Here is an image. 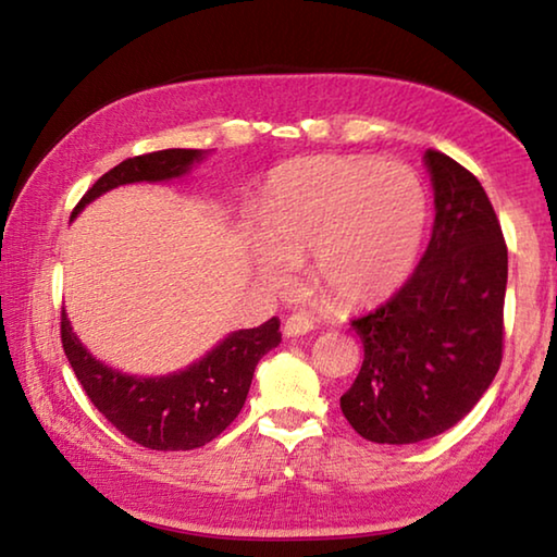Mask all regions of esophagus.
<instances>
[{
  "label": "esophagus",
  "instance_id": "esophagus-1",
  "mask_svg": "<svg viewBox=\"0 0 557 557\" xmlns=\"http://www.w3.org/2000/svg\"><path fill=\"white\" fill-rule=\"evenodd\" d=\"M282 329H285V336H305L312 332L314 322H312V317H307V314H292L285 319V326Z\"/></svg>",
  "mask_w": 557,
  "mask_h": 557
}]
</instances>
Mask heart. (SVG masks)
Wrapping results in <instances>:
<instances>
[{"label": "heart", "mask_w": 557, "mask_h": 557, "mask_svg": "<svg viewBox=\"0 0 557 557\" xmlns=\"http://www.w3.org/2000/svg\"><path fill=\"white\" fill-rule=\"evenodd\" d=\"M428 225L418 174L371 157L314 154L280 166L250 231L260 277L287 287L312 258V282L338 307L393 295L410 277Z\"/></svg>", "instance_id": "heart-1"}]
</instances>
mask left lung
<instances>
[{"label": "left lung", "instance_id": "1", "mask_svg": "<svg viewBox=\"0 0 557 557\" xmlns=\"http://www.w3.org/2000/svg\"><path fill=\"white\" fill-rule=\"evenodd\" d=\"M435 225L405 285L351 319L363 366L342 395L358 435L412 445L455 428L492 385L504 358L508 250L479 178L428 149Z\"/></svg>", "mask_w": 557, "mask_h": 557}]
</instances>
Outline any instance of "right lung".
<instances>
[{"label": "right lung", "mask_w": 557, "mask_h": 557, "mask_svg": "<svg viewBox=\"0 0 557 557\" xmlns=\"http://www.w3.org/2000/svg\"><path fill=\"white\" fill-rule=\"evenodd\" d=\"M201 157V149H162V152L129 157L88 188L71 219L110 188L182 176ZM280 322L277 317H272L265 324L240 329L223 338L211 354L188 366L186 371L164 379H137L112 371L92 358L73 334L69 317L65 312L61 314L63 351L90 403L122 435L157 451L196 449L219 437L238 418L258 361L280 344Z\"/></svg>", "instance_id": "right-lung-1"}]
</instances>
